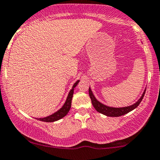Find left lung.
<instances>
[{
  "mask_svg": "<svg viewBox=\"0 0 160 160\" xmlns=\"http://www.w3.org/2000/svg\"><path fill=\"white\" fill-rule=\"evenodd\" d=\"M145 91L146 89H144V92H143L142 95L141 96V98L135 102V104H132V105L127 106V107H122V108H113V107H110V106L105 105V104H102V102H100L96 99L95 97L94 94H93L91 88L89 87V97H90L92 104L93 107L95 108V109L99 113H102V114L108 116V117H120V116L125 115L126 113H128V112L133 111L134 109H135L139 105V104L141 103V102L142 101L143 98H144Z\"/></svg>",
  "mask_w": 160,
  "mask_h": 160,
  "instance_id": "left-lung-1",
  "label": "left lung"
}]
</instances>
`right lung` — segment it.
Wrapping results in <instances>:
<instances>
[{"mask_svg":"<svg viewBox=\"0 0 160 160\" xmlns=\"http://www.w3.org/2000/svg\"><path fill=\"white\" fill-rule=\"evenodd\" d=\"M79 82H80V80H78V81H76V82L73 85L72 88H71V89L69 92L68 95V97L67 98H66L65 104L62 105V107L60 108L59 110H58L56 112L53 113L52 114L48 116V117H43V118H36L37 120L43 121V122H55V121L60 120V119L63 118L64 117H65V116L68 114V113L69 112L70 109H71V101H72L73 94H74V88L78 86Z\"/></svg>","mask_w":160,"mask_h":160,"instance_id":"right-lung-1","label":"right lung"}]
</instances>
